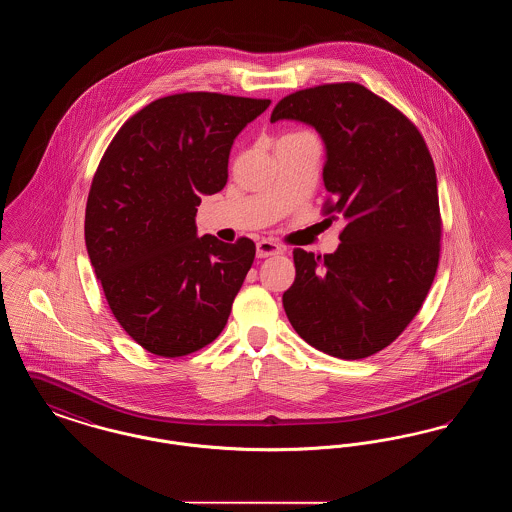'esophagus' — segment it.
Masks as SVG:
<instances>
[{
	"label": "esophagus",
	"instance_id": "obj_1",
	"mask_svg": "<svg viewBox=\"0 0 512 512\" xmlns=\"http://www.w3.org/2000/svg\"><path fill=\"white\" fill-rule=\"evenodd\" d=\"M286 251V247L278 242L272 240H261L257 242V257L265 259V257H272V255H282Z\"/></svg>",
	"mask_w": 512,
	"mask_h": 512
}]
</instances>
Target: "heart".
Returning <instances> with one entry per match:
<instances>
[{
    "label": "heart",
    "instance_id": "b5f03b06",
    "mask_svg": "<svg viewBox=\"0 0 512 512\" xmlns=\"http://www.w3.org/2000/svg\"><path fill=\"white\" fill-rule=\"evenodd\" d=\"M293 134H297V132H293Z\"/></svg>",
    "mask_w": 512,
    "mask_h": 512
}]
</instances>
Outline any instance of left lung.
<instances>
[{
    "label": "left lung",
    "instance_id": "8db88e82",
    "mask_svg": "<svg viewBox=\"0 0 512 512\" xmlns=\"http://www.w3.org/2000/svg\"><path fill=\"white\" fill-rule=\"evenodd\" d=\"M313 124L326 144L322 207L345 219L336 253L293 249L284 292L293 330L332 357L365 359L397 340L438 270L441 213L434 159L414 122L357 82L293 92L272 109Z\"/></svg>",
    "mask_w": 512,
    "mask_h": 512
}]
</instances>
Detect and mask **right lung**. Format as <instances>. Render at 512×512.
Masks as SVG:
<instances>
[{
    "instance_id": "add662e5",
    "label": "right lung",
    "mask_w": 512,
    "mask_h": 512,
    "mask_svg": "<svg viewBox=\"0 0 512 512\" xmlns=\"http://www.w3.org/2000/svg\"><path fill=\"white\" fill-rule=\"evenodd\" d=\"M270 99L186 92L122 124L94 174L84 220L92 267L124 332L159 357L219 338L255 244L197 238L201 195L228 180L234 138Z\"/></svg>"
}]
</instances>
